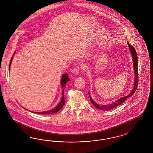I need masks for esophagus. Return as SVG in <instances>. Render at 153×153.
<instances>
[{
  "instance_id": "1",
  "label": "esophagus",
  "mask_w": 153,
  "mask_h": 153,
  "mask_svg": "<svg viewBox=\"0 0 153 153\" xmlns=\"http://www.w3.org/2000/svg\"><path fill=\"white\" fill-rule=\"evenodd\" d=\"M79 67H76L73 70V73L75 76L78 75V74H79Z\"/></svg>"
}]
</instances>
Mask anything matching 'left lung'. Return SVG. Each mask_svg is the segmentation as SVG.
Segmentation results:
<instances>
[{
	"mask_svg": "<svg viewBox=\"0 0 153 153\" xmlns=\"http://www.w3.org/2000/svg\"><path fill=\"white\" fill-rule=\"evenodd\" d=\"M128 47L129 48L130 52L131 53L132 55V59H133V67H134V84L132 90L131 91V93L126 96H124L123 97H121L120 98L118 99L116 101L112 102L111 104L109 105H100L99 104L95 102L93 100V99L91 97V95L89 92V95L90 96V102L95 105V107L98 108L100 109L101 110H104V111H107L109 110L110 109H112L113 108L116 107V106L121 105V103L126 100V99L130 97H131L136 91V89L137 88V85H138V58H137V55L136 51L135 50V48H133V46H132L129 42H127Z\"/></svg>",
	"mask_w": 153,
	"mask_h": 153,
	"instance_id": "obj_1",
	"label": "left lung"
}]
</instances>
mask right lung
<instances>
[{
  "mask_svg": "<svg viewBox=\"0 0 153 153\" xmlns=\"http://www.w3.org/2000/svg\"><path fill=\"white\" fill-rule=\"evenodd\" d=\"M15 52L13 53V55H15ZM13 55L12 56V57L11 58V61H10V65H9V71H10V67H11V62L12 61V59L13 58ZM70 80V79H69L68 76V74H63L62 76V78H61V86L63 89L62 90V100H60V102H59V103L58 104L57 106H56L55 107H54L52 110H50L49 111H43V112H32L30 111L31 112H34V113H37V114H43V115H48V114H55L56 112H57L58 111H59L62 107L65 104V100H64V90L65 89V86L67 84V83ZM27 110V109H26Z\"/></svg>",
  "mask_w": 153,
  "mask_h": 153,
  "instance_id": "right-lung-1",
  "label": "right lung"
}]
</instances>
